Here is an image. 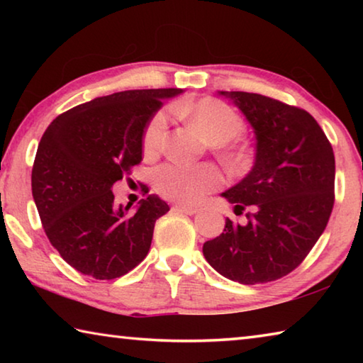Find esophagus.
<instances>
[{
	"label": "esophagus",
	"instance_id": "esophagus-1",
	"mask_svg": "<svg viewBox=\"0 0 363 363\" xmlns=\"http://www.w3.org/2000/svg\"><path fill=\"white\" fill-rule=\"evenodd\" d=\"M173 210H174V211H179V213H184V214H189V216H192V214L199 213V208L186 206V205H174Z\"/></svg>",
	"mask_w": 363,
	"mask_h": 363
}]
</instances>
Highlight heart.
<instances>
[{"label": "heart", "mask_w": 363, "mask_h": 363, "mask_svg": "<svg viewBox=\"0 0 363 363\" xmlns=\"http://www.w3.org/2000/svg\"><path fill=\"white\" fill-rule=\"evenodd\" d=\"M176 113L184 116L190 125L199 130L208 143L214 144L225 158L235 160L242 155L240 150L233 149L232 140L240 138L245 131L243 120L235 110L218 99H200L187 106L177 107ZM168 130V116L164 112H157L145 126L143 144L147 155H155L163 149ZM223 173L214 164H186L167 163L160 167L153 174V182L160 195L174 200L177 203L194 205L203 200L206 194L213 192L223 184Z\"/></svg>", "instance_id": "heart-1"}]
</instances>
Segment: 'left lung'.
Listing matches in <instances>:
<instances>
[{
    "instance_id": "obj_1",
    "label": "left lung",
    "mask_w": 363,
    "mask_h": 363,
    "mask_svg": "<svg viewBox=\"0 0 363 363\" xmlns=\"http://www.w3.org/2000/svg\"><path fill=\"white\" fill-rule=\"evenodd\" d=\"M253 128L255 164L220 195L245 206L247 224L227 218L224 232L203 245V256L223 277L266 284L303 262L327 227L335 203V155L314 116L270 97L218 91Z\"/></svg>"
}]
</instances>
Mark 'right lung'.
Masks as SVG:
<instances>
[{"label": "right lung", "instance_id": "obj_1", "mask_svg": "<svg viewBox=\"0 0 363 363\" xmlns=\"http://www.w3.org/2000/svg\"><path fill=\"white\" fill-rule=\"evenodd\" d=\"M182 89H133L79 104L43 134L32 169V194L43 227L78 272L112 280L150 250L155 220L169 211L158 195L133 213L115 205L112 187L143 160L145 126L164 99Z\"/></svg>", "mask_w": 363, "mask_h": 363}]
</instances>
